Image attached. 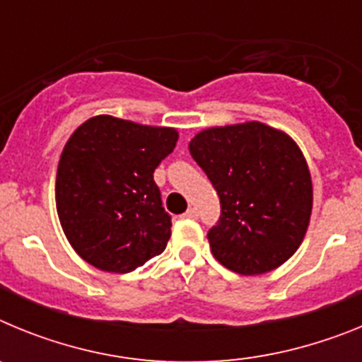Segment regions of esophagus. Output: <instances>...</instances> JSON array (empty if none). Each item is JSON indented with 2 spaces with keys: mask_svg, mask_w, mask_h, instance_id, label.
Wrapping results in <instances>:
<instances>
[{
  "mask_svg": "<svg viewBox=\"0 0 362 362\" xmlns=\"http://www.w3.org/2000/svg\"><path fill=\"white\" fill-rule=\"evenodd\" d=\"M183 217H187V219H197V210L190 206V209L183 214Z\"/></svg>",
  "mask_w": 362,
  "mask_h": 362,
  "instance_id": "34e87169",
  "label": "esophagus"
}]
</instances>
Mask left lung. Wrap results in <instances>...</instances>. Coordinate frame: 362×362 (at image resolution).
<instances>
[{"instance_id": "1", "label": "left lung", "mask_w": 362, "mask_h": 362, "mask_svg": "<svg viewBox=\"0 0 362 362\" xmlns=\"http://www.w3.org/2000/svg\"><path fill=\"white\" fill-rule=\"evenodd\" d=\"M188 148L219 196V221L209 230L214 257L243 276L267 274L292 257L313 201L299 146L250 121L203 130Z\"/></svg>"}]
</instances>
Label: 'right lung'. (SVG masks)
Returning <instances> with one entry per match:
<instances>
[{"mask_svg":"<svg viewBox=\"0 0 362 362\" xmlns=\"http://www.w3.org/2000/svg\"><path fill=\"white\" fill-rule=\"evenodd\" d=\"M175 143L174 129L110 116L92 117L72 134L57 166L56 206L86 263L129 274L165 250L172 217L153 170Z\"/></svg>","mask_w":362,"mask_h":362,"instance_id":"1","label":"right lung"}]
</instances>
